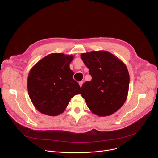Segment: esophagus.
I'll return each mask as SVG.
<instances>
[{
  "label": "esophagus",
  "instance_id": "esophagus-1",
  "mask_svg": "<svg viewBox=\"0 0 158 158\" xmlns=\"http://www.w3.org/2000/svg\"><path fill=\"white\" fill-rule=\"evenodd\" d=\"M83 82H84V81H80V82H79V85H80V87H82Z\"/></svg>",
  "mask_w": 158,
  "mask_h": 158
}]
</instances>
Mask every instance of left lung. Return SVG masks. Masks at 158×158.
<instances>
[{
  "label": "left lung",
  "instance_id": "1",
  "mask_svg": "<svg viewBox=\"0 0 158 158\" xmlns=\"http://www.w3.org/2000/svg\"><path fill=\"white\" fill-rule=\"evenodd\" d=\"M81 57L92 76V80L81 87V95L87 107L98 116L112 115L127 97L129 74L126 65L105 51L82 53Z\"/></svg>",
  "mask_w": 158,
  "mask_h": 158
}]
</instances>
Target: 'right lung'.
Here are the masks:
<instances>
[{
	"label": "right lung",
	"instance_id": "add662e5",
	"mask_svg": "<svg viewBox=\"0 0 158 158\" xmlns=\"http://www.w3.org/2000/svg\"><path fill=\"white\" fill-rule=\"evenodd\" d=\"M73 55L52 53L42 58L31 69L27 89L34 107L41 113L56 116L65 110L71 99L81 94L69 64Z\"/></svg>",
	"mask_w": 158,
	"mask_h": 158
}]
</instances>
